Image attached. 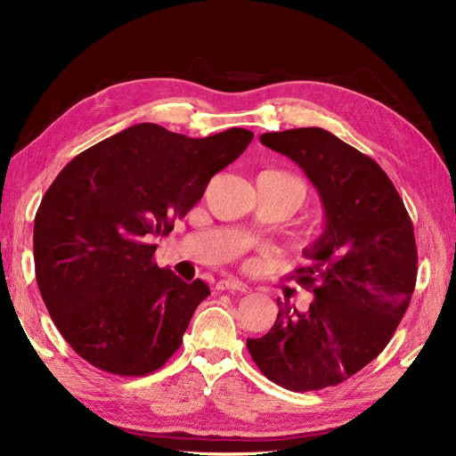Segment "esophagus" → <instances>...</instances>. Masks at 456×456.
<instances>
[{
  "label": "esophagus",
  "mask_w": 456,
  "mask_h": 456,
  "mask_svg": "<svg viewBox=\"0 0 456 456\" xmlns=\"http://www.w3.org/2000/svg\"><path fill=\"white\" fill-rule=\"evenodd\" d=\"M216 289L217 291H242V293H246L248 291V285L242 283L240 280L224 278V280L216 281Z\"/></svg>",
  "instance_id": "obj_1"
}]
</instances>
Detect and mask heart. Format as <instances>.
Wrapping results in <instances>:
<instances>
[{
	"instance_id": "obj_1",
	"label": "heart",
	"mask_w": 456,
	"mask_h": 456,
	"mask_svg": "<svg viewBox=\"0 0 456 456\" xmlns=\"http://www.w3.org/2000/svg\"><path fill=\"white\" fill-rule=\"evenodd\" d=\"M268 173H274V175H280V176H283V178H288L293 185H295V188L298 190V195L302 197V195H305V185H302V182L298 180V178H295L293 175H288V173H281V171H268Z\"/></svg>"
}]
</instances>
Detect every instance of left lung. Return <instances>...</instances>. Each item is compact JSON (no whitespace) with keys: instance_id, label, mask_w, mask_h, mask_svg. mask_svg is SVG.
I'll use <instances>...</instances> for the list:
<instances>
[{"instance_id":"obj_1","label":"left lung","mask_w":456,"mask_h":456,"mask_svg":"<svg viewBox=\"0 0 456 456\" xmlns=\"http://www.w3.org/2000/svg\"><path fill=\"white\" fill-rule=\"evenodd\" d=\"M261 142L310 178L325 231L293 276L314 293L310 308L278 298L273 329L246 346L283 389L319 391L372 362L406 314L417 280L411 217L383 168L322 127L263 133Z\"/></svg>"}]
</instances>
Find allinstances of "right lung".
Returning <instances> with one entry per match:
<instances>
[{
    "mask_svg": "<svg viewBox=\"0 0 456 456\" xmlns=\"http://www.w3.org/2000/svg\"><path fill=\"white\" fill-rule=\"evenodd\" d=\"M251 139L242 127L191 139L137 124L61 168L36 214L33 259L45 306L84 361L137 378L173 357L210 289L159 268L151 239L171 232Z\"/></svg>",
    "mask_w": 456,
    "mask_h": 456,
    "instance_id": "right-lung-1",
    "label": "right lung"
}]
</instances>
